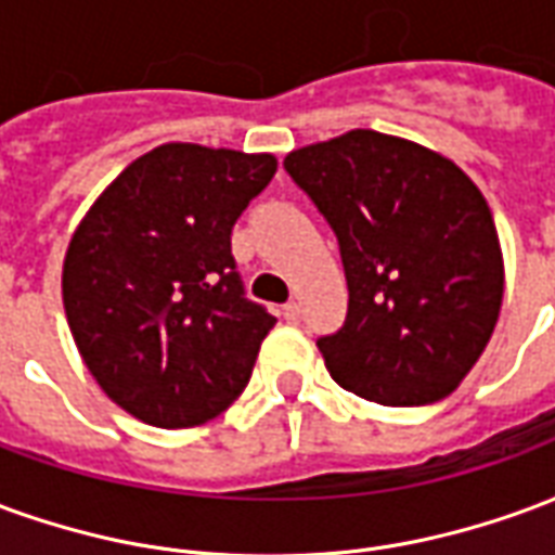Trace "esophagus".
<instances>
[{"instance_id":"esophagus-1","label":"esophagus","mask_w":555,"mask_h":555,"mask_svg":"<svg viewBox=\"0 0 555 555\" xmlns=\"http://www.w3.org/2000/svg\"><path fill=\"white\" fill-rule=\"evenodd\" d=\"M282 318H285L288 324H297V321H300V302H285V306H282Z\"/></svg>"}]
</instances>
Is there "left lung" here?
<instances>
[{"mask_svg":"<svg viewBox=\"0 0 555 555\" xmlns=\"http://www.w3.org/2000/svg\"><path fill=\"white\" fill-rule=\"evenodd\" d=\"M285 171L336 231L348 279L345 324L318 338L333 380L384 408L454 392L505 288L481 190L452 159L377 130L297 147Z\"/></svg>","mask_w":555,"mask_h":555,"instance_id":"8db88e82","label":"left lung"}]
</instances>
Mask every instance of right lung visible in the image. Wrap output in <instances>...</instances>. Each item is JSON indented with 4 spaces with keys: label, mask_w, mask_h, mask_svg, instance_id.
I'll return each instance as SVG.
<instances>
[{
    "label": "right lung",
    "mask_w": 555,
    "mask_h": 555,
    "mask_svg": "<svg viewBox=\"0 0 555 555\" xmlns=\"http://www.w3.org/2000/svg\"><path fill=\"white\" fill-rule=\"evenodd\" d=\"M273 175V154L169 142L133 159L74 231L67 326L130 416L193 428L249 384L276 318L246 300L231 229Z\"/></svg>",
    "instance_id": "obj_1"
}]
</instances>
